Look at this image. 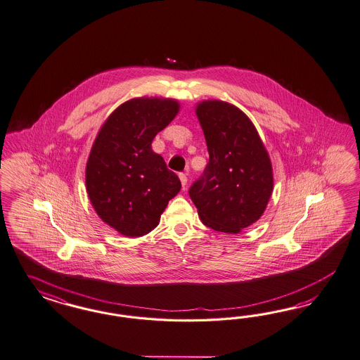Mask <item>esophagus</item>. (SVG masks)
Returning a JSON list of instances; mask_svg holds the SVG:
<instances>
[{"mask_svg": "<svg viewBox=\"0 0 360 360\" xmlns=\"http://www.w3.org/2000/svg\"><path fill=\"white\" fill-rule=\"evenodd\" d=\"M179 179H181V184H182V187L185 188L186 185H187V176H186L185 173H181V174H179Z\"/></svg>", "mask_w": 360, "mask_h": 360, "instance_id": "obj_1", "label": "esophagus"}]
</instances>
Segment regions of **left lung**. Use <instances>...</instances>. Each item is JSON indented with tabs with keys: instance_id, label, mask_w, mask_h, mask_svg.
I'll list each match as a JSON object with an SVG mask.
<instances>
[{
	"instance_id": "left-lung-1",
	"label": "left lung",
	"mask_w": 360,
	"mask_h": 360,
	"mask_svg": "<svg viewBox=\"0 0 360 360\" xmlns=\"http://www.w3.org/2000/svg\"><path fill=\"white\" fill-rule=\"evenodd\" d=\"M196 116L207 143V166L188 190L205 226L226 233L257 221L273 191V169L259 133L238 107L203 100Z\"/></svg>"
}]
</instances>
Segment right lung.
<instances>
[{"label":"right lung","instance_id":"add662e5","mask_svg":"<svg viewBox=\"0 0 360 360\" xmlns=\"http://www.w3.org/2000/svg\"><path fill=\"white\" fill-rule=\"evenodd\" d=\"M174 98H136L115 109L100 128L86 166L88 196L100 219L128 238L160 223L181 181L152 150L153 139L179 112Z\"/></svg>","mask_w":360,"mask_h":360}]
</instances>
